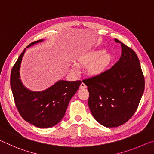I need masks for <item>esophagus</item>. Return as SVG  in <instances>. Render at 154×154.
<instances>
[{
	"label": "esophagus",
	"mask_w": 154,
	"mask_h": 154,
	"mask_svg": "<svg viewBox=\"0 0 154 154\" xmlns=\"http://www.w3.org/2000/svg\"><path fill=\"white\" fill-rule=\"evenodd\" d=\"M86 87H87L86 85H85L84 83L82 82V83H81V85H80V88H81V89H84V88H85Z\"/></svg>",
	"instance_id": "obj_1"
}]
</instances>
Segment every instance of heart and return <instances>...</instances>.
<instances>
[{
	"label": "heart",
	"mask_w": 154,
	"mask_h": 154,
	"mask_svg": "<svg viewBox=\"0 0 154 154\" xmlns=\"http://www.w3.org/2000/svg\"><path fill=\"white\" fill-rule=\"evenodd\" d=\"M103 49L88 52L84 55L79 57L78 59L79 63L83 65H88V71L91 75H97L102 73L106 69L112 62V56L109 53H105ZM75 71H77V66H73Z\"/></svg>",
	"instance_id": "1"
}]
</instances>
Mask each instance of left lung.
<instances>
[{
    "mask_svg": "<svg viewBox=\"0 0 154 154\" xmlns=\"http://www.w3.org/2000/svg\"><path fill=\"white\" fill-rule=\"evenodd\" d=\"M122 55L110 69L83 79L89 92L88 105L98 123L118 127L132 118L145 89V78L134 50L120 41Z\"/></svg>",
    "mask_w": 154,
    "mask_h": 154,
    "instance_id": "obj_1",
    "label": "left lung"
}]
</instances>
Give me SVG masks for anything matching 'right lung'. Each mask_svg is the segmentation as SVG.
<instances>
[{
	"mask_svg": "<svg viewBox=\"0 0 154 154\" xmlns=\"http://www.w3.org/2000/svg\"><path fill=\"white\" fill-rule=\"evenodd\" d=\"M43 40L34 41L27 48ZM25 49L13 66L10 84L18 112L25 121L36 127L44 128L55 126L63 118L71 98L82 83L59 81L43 92H32L26 89L20 79L19 70Z\"/></svg>",
	"mask_w": 154,
	"mask_h": 154,
	"instance_id": "1",
	"label": "right lung"
}]
</instances>
